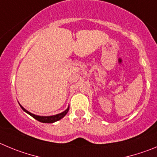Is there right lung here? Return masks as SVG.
Instances as JSON below:
<instances>
[{
  "label": "right lung",
  "instance_id": "right-lung-1",
  "mask_svg": "<svg viewBox=\"0 0 157 157\" xmlns=\"http://www.w3.org/2000/svg\"><path fill=\"white\" fill-rule=\"evenodd\" d=\"M20 106H21V108H22L23 111H25L26 113H28L29 115H30L31 116L33 117V118H34L35 119L37 120V121H40V122H43V123H53V122H55V121H59V120H60L61 118H63L66 115H67V112H68V111H69V108H70L68 107V108H67V110H65V111H64V112H63L62 113L57 114V115H52V116H39V115H34V114H32V113H31V112H29V111H27L26 109H25V108H23L21 105H20Z\"/></svg>",
  "mask_w": 157,
  "mask_h": 157
}]
</instances>
